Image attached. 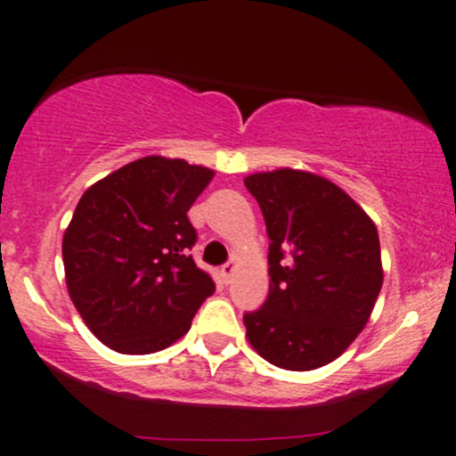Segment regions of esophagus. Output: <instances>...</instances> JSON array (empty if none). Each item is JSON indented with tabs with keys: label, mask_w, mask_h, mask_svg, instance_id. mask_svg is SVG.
Instances as JSON below:
<instances>
[{
	"label": "esophagus",
	"mask_w": 456,
	"mask_h": 456,
	"mask_svg": "<svg viewBox=\"0 0 456 456\" xmlns=\"http://www.w3.org/2000/svg\"><path fill=\"white\" fill-rule=\"evenodd\" d=\"M233 269H235V258H232V261L224 263L223 267H221V275H223L224 284H229V281H232V278H233Z\"/></svg>",
	"instance_id": "esophagus-1"
}]
</instances>
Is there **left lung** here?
<instances>
[{
  "instance_id": "8db88e82",
  "label": "left lung",
  "mask_w": 456,
  "mask_h": 456,
  "mask_svg": "<svg viewBox=\"0 0 456 456\" xmlns=\"http://www.w3.org/2000/svg\"><path fill=\"white\" fill-rule=\"evenodd\" d=\"M269 235V295L244 314L246 337L286 370L337 360L370 318L383 286L370 216L318 175L281 168L246 176Z\"/></svg>"
}]
</instances>
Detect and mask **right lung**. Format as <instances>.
Masks as SVG:
<instances>
[{
	"mask_svg": "<svg viewBox=\"0 0 456 456\" xmlns=\"http://www.w3.org/2000/svg\"><path fill=\"white\" fill-rule=\"evenodd\" d=\"M215 172L159 155L130 161L82 195L65 238L69 297L107 347L142 355L191 328L215 281L189 250L187 212Z\"/></svg>",
	"mask_w": 456,
	"mask_h": 456,
	"instance_id": "right-lung-1",
	"label": "right lung"
}]
</instances>
